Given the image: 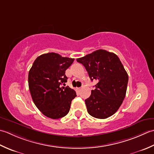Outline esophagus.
<instances>
[{
  "instance_id": "1",
  "label": "esophagus",
  "mask_w": 154,
  "mask_h": 154,
  "mask_svg": "<svg viewBox=\"0 0 154 154\" xmlns=\"http://www.w3.org/2000/svg\"><path fill=\"white\" fill-rule=\"evenodd\" d=\"M80 90H81L80 88H77V90H78V91H80Z\"/></svg>"
}]
</instances>
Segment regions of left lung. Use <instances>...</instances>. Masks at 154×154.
<instances>
[{
    "mask_svg": "<svg viewBox=\"0 0 154 154\" xmlns=\"http://www.w3.org/2000/svg\"><path fill=\"white\" fill-rule=\"evenodd\" d=\"M76 60L84 65L91 80L98 82L85 100L88 114L98 119L111 116L120 107L127 90L128 75L120 58L100 49Z\"/></svg>",
    "mask_w": 154,
    "mask_h": 154,
    "instance_id": "8db88e82",
    "label": "left lung"
}]
</instances>
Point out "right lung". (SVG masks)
<instances>
[{
  "label": "right lung",
  "mask_w": 154,
  "mask_h": 154,
  "mask_svg": "<svg viewBox=\"0 0 154 154\" xmlns=\"http://www.w3.org/2000/svg\"><path fill=\"white\" fill-rule=\"evenodd\" d=\"M74 58L50 52L39 56L29 73V87L34 104L46 117L58 119L68 114L76 93L68 86L65 71Z\"/></svg>",
  "instance_id": "right-lung-1"
}]
</instances>
